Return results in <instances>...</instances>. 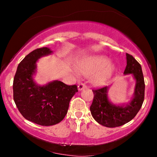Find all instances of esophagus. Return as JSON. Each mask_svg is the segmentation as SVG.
<instances>
[{
  "label": "esophagus",
  "mask_w": 157,
  "mask_h": 157,
  "mask_svg": "<svg viewBox=\"0 0 157 157\" xmlns=\"http://www.w3.org/2000/svg\"><path fill=\"white\" fill-rule=\"evenodd\" d=\"M87 86H86V85L83 83V82H81V83H80L78 85V90L79 91H80V90L83 89H85V88H86Z\"/></svg>",
  "instance_id": "esophagus-1"
}]
</instances>
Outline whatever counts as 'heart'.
I'll return each instance as SVG.
<instances>
[{"label":"heart","instance_id":"heart-1","mask_svg":"<svg viewBox=\"0 0 157 157\" xmlns=\"http://www.w3.org/2000/svg\"><path fill=\"white\" fill-rule=\"evenodd\" d=\"M110 60L103 55H93L82 59L79 63V70L86 75H93L92 81L95 85L105 84L113 71Z\"/></svg>","mask_w":157,"mask_h":157}]
</instances>
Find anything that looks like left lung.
Wrapping results in <instances>:
<instances>
[{
    "mask_svg": "<svg viewBox=\"0 0 157 157\" xmlns=\"http://www.w3.org/2000/svg\"><path fill=\"white\" fill-rule=\"evenodd\" d=\"M126 59L127 66L124 74H132L136 80L134 97L127 105H116L111 103L107 96L108 86L92 90L94 99L90 106L91 115L99 124L108 128L119 127L130 122L137 114L144 101L145 81L141 65L128 53Z\"/></svg>",
    "mask_w": 157,
    "mask_h": 157,
    "instance_id": "1",
    "label": "left lung"
}]
</instances>
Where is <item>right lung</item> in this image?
<instances>
[{
    "instance_id": "obj_1",
    "label": "right lung",
    "mask_w": 157,
    "mask_h": 157,
    "mask_svg": "<svg viewBox=\"0 0 157 157\" xmlns=\"http://www.w3.org/2000/svg\"><path fill=\"white\" fill-rule=\"evenodd\" d=\"M52 52L47 47L30 52L19 63L13 80V98L20 113L29 121L44 126L62 121L70 100L78 91L77 85L68 86L61 81H53L43 86L34 82L32 76L36 71V62Z\"/></svg>"
}]
</instances>
